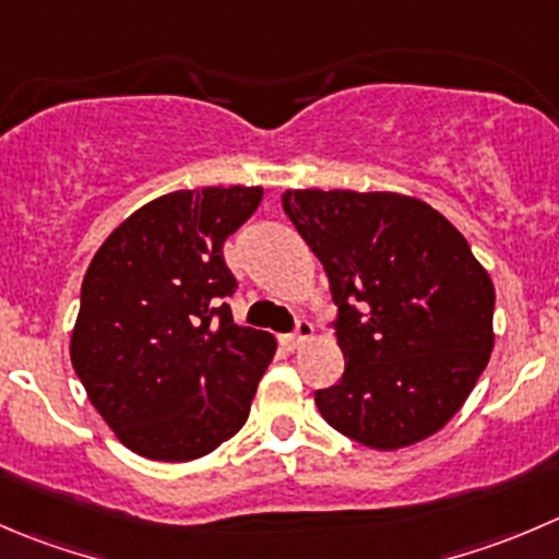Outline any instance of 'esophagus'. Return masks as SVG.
<instances>
[{
	"mask_svg": "<svg viewBox=\"0 0 559 559\" xmlns=\"http://www.w3.org/2000/svg\"><path fill=\"white\" fill-rule=\"evenodd\" d=\"M311 335H313V324L308 322V319H297L295 333L284 335V344L289 346V349H297V346H300L306 338H311Z\"/></svg>",
	"mask_w": 559,
	"mask_h": 559,
	"instance_id": "obj_1",
	"label": "esophagus"
}]
</instances>
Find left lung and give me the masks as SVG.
<instances>
[{"mask_svg":"<svg viewBox=\"0 0 559 559\" xmlns=\"http://www.w3.org/2000/svg\"><path fill=\"white\" fill-rule=\"evenodd\" d=\"M284 213L330 281L344 373L317 390L349 440L395 451L440 431L489 362L495 284L462 231L401 193L286 191Z\"/></svg>","mask_w":559,"mask_h":559,"instance_id":"obj_1","label":"left lung"}]
</instances>
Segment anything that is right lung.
<instances>
[{
    "label": "right lung",
    "instance_id": "add662e5",
    "mask_svg": "<svg viewBox=\"0 0 559 559\" xmlns=\"http://www.w3.org/2000/svg\"><path fill=\"white\" fill-rule=\"evenodd\" d=\"M262 188L175 191L108 235L81 284L70 360L124 448L191 462L235 437L251 412L275 338L240 328L224 242Z\"/></svg>",
    "mask_w": 559,
    "mask_h": 559
}]
</instances>
